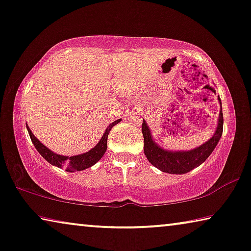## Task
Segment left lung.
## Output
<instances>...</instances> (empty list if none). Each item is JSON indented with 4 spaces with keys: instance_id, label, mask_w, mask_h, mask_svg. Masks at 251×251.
<instances>
[{
    "instance_id": "8db88e82",
    "label": "left lung",
    "mask_w": 251,
    "mask_h": 251,
    "mask_svg": "<svg viewBox=\"0 0 251 251\" xmlns=\"http://www.w3.org/2000/svg\"><path fill=\"white\" fill-rule=\"evenodd\" d=\"M220 104L221 100L219 97ZM141 131L144 136V152L155 168L161 170L162 172L171 174H184L190 172L191 170L197 168L204 163L208 156L215 150L217 143H219L221 136L223 132V113L222 104H221V111L219 115V122H217L216 131L214 136L202 144L201 146L192 151H171L163 150L157 144L152 140L151 130L146 125V121L143 120Z\"/></svg>"
}]
</instances>
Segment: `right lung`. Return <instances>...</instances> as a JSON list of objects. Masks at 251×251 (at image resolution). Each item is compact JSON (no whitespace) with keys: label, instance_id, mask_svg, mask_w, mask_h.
<instances>
[{"label":"right lung","instance_id":"1","mask_svg":"<svg viewBox=\"0 0 251 251\" xmlns=\"http://www.w3.org/2000/svg\"><path fill=\"white\" fill-rule=\"evenodd\" d=\"M120 121H121V119H119L113 123H111V125L106 128V130H105L103 137L100 138L99 144H97L94 148H92L89 151L83 152V154H80V155L71 156V157L55 154V152L50 151L49 148L44 146V145H43L41 141L34 136V133L31 132V130L29 129L28 126H27V130L35 148L38 151L39 154H41L43 157L50 163V164L55 165L57 168H65V170H67L68 172H75V171H82L85 169H88L100 161L101 156L105 154V151H106L108 133H110L111 129L113 128L115 125H118Z\"/></svg>","mask_w":251,"mask_h":251}]
</instances>
